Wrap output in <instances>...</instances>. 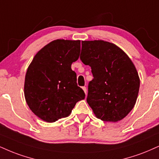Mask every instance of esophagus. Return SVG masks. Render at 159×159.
<instances>
[{
	"label": "esophagus",
	"mask_w": 159,
	"mask_h": 159,
	"mask_svg": "<svg viewBox=\"0 0 159 159\" xmlns=\"http://www.w3.org/2000/svg\"><path fill=\"white\" fill-rule=\"evenodd\" d=\"M82 89H83V90L84 91L85 94H87V88H86V87H82Z\"/></svg>",
	"instance_id": "1"
}]
</instances>
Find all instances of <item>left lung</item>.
I'll return each mask as SVG.
<instances>
[{"mask_svg":"<svg viewBox=\"0 0 159 159\" xmlns=\"http://www.w3.org/2000/svg\"><path fill=\"white\" fill-rule=\"evenodd\" d=\"M80 59L91 66L93 79L88 85L87 101L98 118L117 122L134 107L140 79L130 58L110 42L84 41Z\"/></svg>","mask_w":159,"mask_h":159,"instance_id":"obj_1","label":"left lung"}]
</instances>
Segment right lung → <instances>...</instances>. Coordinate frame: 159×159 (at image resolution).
<instances>
[{
  "label": "right lung",
  "instance_id": "right-lung-1",
  "mask_svg": "<svg viewBox=\"0 0 159 159\" xmlns=\"http://www.w3.org/2000/svg\"><path fill=\"white\" fill-rule=\"evenodd\" d=\"M81 41L58 39L34 57L25 76L24 96L29 107L43 121L67 117L85 93L78 87L71 65L79 58Z\"/></svg>",
  "mask_w": 159,
  "mask_h": 159
}]
</instances>
